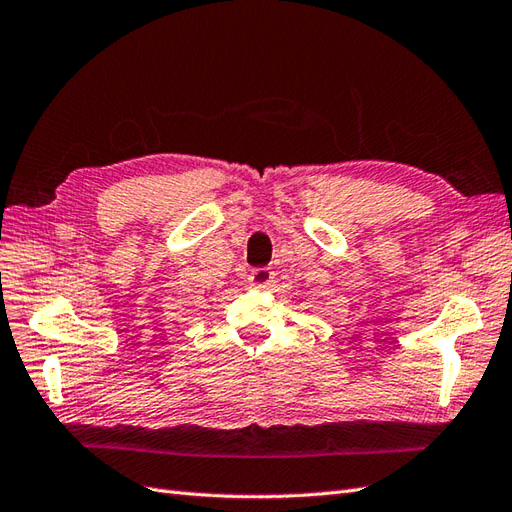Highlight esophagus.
<instances>
[{
  "label": "esophagus",
  "mask_w": 512,
  "mask_h": 512,
  "mask_svg": "<svg viewBox=\"0 0 512 512\" xmlns=\"http://www.w3.org/2000/svg\"><path fill=\"white\" fill-rule=\"evenodd\" d=\"M274 271H271L269 267H258L252 271V276H249V285H252L254 289H260L265 291L271 287V282H274Z\"/></svg>",
  "instance_id": "esophagus-1"
}]
</instances>
